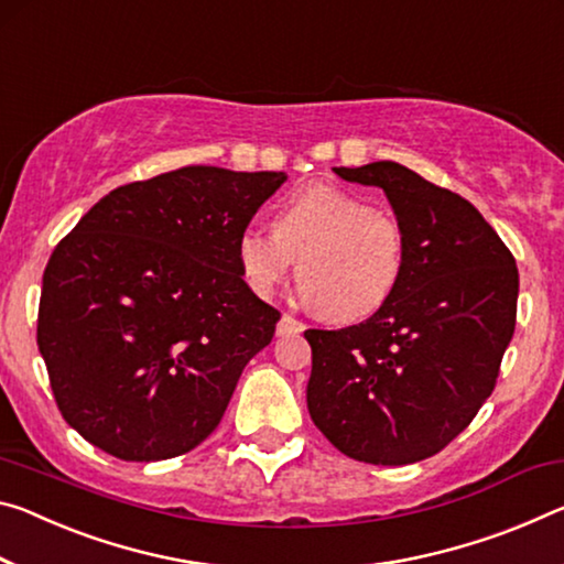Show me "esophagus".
<instances>
[{"label": "esophagus", "mask_w": 564, "mask_h": 564, "mask_svg": "<svg viewBox=\"0 0 564 564\" xmlns=\"http://www.w3.org/2000/svg\"><path fill=\"white\" fill-rule=\"evenodd\" d=\"M303 328H306V324H303V321L293 318L289 314H283L281 321H279V326H275V334H279V336H296V334H301Z\"/></svg>", "instance_id": "1"}]
</instances>
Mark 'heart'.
Instances as JSON below:
<instances>
[{"mask_svg": "<svg viewBox=\"0 0 564 564\" xmlns=\"http://www.w3.org/2000/svg\"><path fill=\"white\" fill-rule=\"evenodd\" d=\"M236 258L248 289L261 299H271L299 261L303 301L334 324H354L394 296L406 238L397 218L359 195L316 183L283 200L273 230L246 228Z\"/></svg>", "mask_w": 564, "mask_h": 564, "instance_id": "1", "label": "heart"}]
</instances>
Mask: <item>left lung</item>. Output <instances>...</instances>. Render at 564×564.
I'll use <instances>...</instances> for the list:
<instances>
[{"label":"left lung","instance_id":"left-lung-1","mask_svg":"<svg viewBox=\"0 0 564 564\" xmlns=\"http://www.w3.org/2000/svg\"><path fill=\"white\" fill-rule=\"evenodd\" d=\"M387 193L406 238L394 296L364 324L308 328V414L356 462L401 467L442 452L495 391L514 334V256L462 195L391 160L334 167Z\"/></svg>","mask_w":564,"mask_h":564}]
</instances>
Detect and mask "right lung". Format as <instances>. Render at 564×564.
Wrapping results in <instances>:
<instances>
[{
    "instance_id": "right-lung-1",
    "label": "right lung",
    "mask_w": 564,
    "mask_h": 564,
    "mask_svg": "<svg viewBox=\"0 0 564 564\" xmlns=\"http://www.w3.org/2000/svg\"><path fill=\"white\" fill-rule=\"evenodd\" d=\"M285 173L187 165L115 187L52 253L37 346L65 422L124 462L181 457L220 424L281 314L236 243Z\"/></svg>"
}]
</instances>
